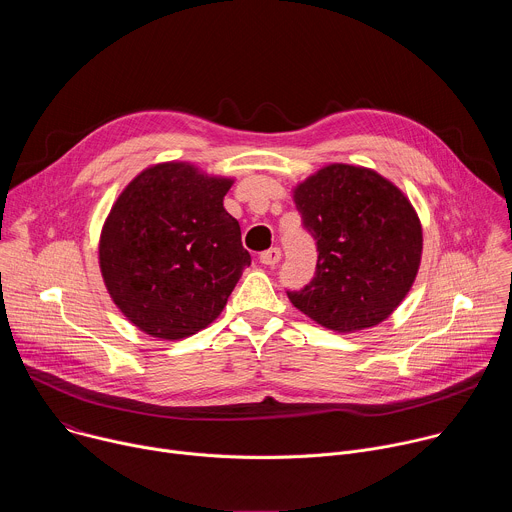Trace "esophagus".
<instances>
[{
	"label": "esophagus",
	"mask_w": 512,
	"mask_h": 512,
	"mask_svg": "<svg viewBox=\"0 0 512 512\" xmlns=\"http://www.w3.org/2000/svg\"><path fill=\"white\" fill-rule=\"evenodd\" d=\"M279 259H281V249H279V247H271V249H267V251H263V253L259 255V261H261L263 265H267V267L277 265Z\"/></svg>",
	"instance_id": "esophagus-1"
}]
</instances>
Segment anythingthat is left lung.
<instances>
[{"label": "left lung", "mask_w": 512, "mask_h": 512, "mask_svg": "<svg viewBox=\"0 0 512 512\" xmlns=\"http://www.w3.org/2000/svg\"><path fill=\"white\" fill-rule=\"evenodd\" d=\"M316 239L314 279L289 302L320 326L356 332L387 320L411 289L423 249L409 198L375 170L330 164L294 190Z\"/></svg>", "instance_id": "8db88e82"}]
</instances>
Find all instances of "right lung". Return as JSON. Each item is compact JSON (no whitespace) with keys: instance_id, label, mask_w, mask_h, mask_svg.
I'll list each match as a JSON object with an SVG mask.
<instances>
[{"instance_id":"add662e5","label":"right lung","mask_w":512,"mask_h":512,"mask_svg":"<svg viewBox=\"0 0 512 512\" xmlns=\"http://www.w3.org/2000/svg\"><path fill=\"white\" fill-rule=\"evenodd\" d=\"M231 178L186 162L145 168L115 200L99 241L109 296L141 332L180 340L227 306L251 255L223 198Z\"/></svg>"}]
</instances>
